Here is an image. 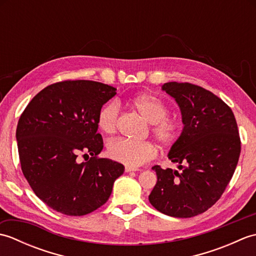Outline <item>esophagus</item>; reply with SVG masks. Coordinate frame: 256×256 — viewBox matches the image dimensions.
Returning <instances> with one entry per match:
<instances>
[{
    "mask_svg": "<svg viewBox=\"0 0 256 256\" xmlns=\"http://www.w3.org/2000/svg\"><path fill=\"white\" fill-rule=\"evenodd\" d=\"M140 170L136 167H131V166H125V172H138Z\"/></svg>",
    "mask_w": 256,
    "mask_h": 256,
    "instance_id": "1",
    "label": "esophagus"
}]
</instances>
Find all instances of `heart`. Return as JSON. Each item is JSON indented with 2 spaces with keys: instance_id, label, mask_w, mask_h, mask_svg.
Returning <instances> with one entry per match:
<instances>
[{
  "instance_id": "obj_1",
  "label": "heart",
  "mask_w": 256,
  "mask_h": 256,
  "mask_svg": "<svg viewBox=\"0 0 256 256\" xmlns=\"http://www.w3.org/2000/svg\"><path fill=\"white\" fill-rule=\"evenodd\" d=\"M130 106L150 124V133L162 145H170L179 138L182 123L175 118L166 116L168 108L158 98L142 94L133 98ZM120 108L116 102H108L98 113L96 123L103 133L116 132ZM108 154L112 160L131 167H138L157 155L156 146L150 142H133L118 138L108 145Z\"/></svg>"
}]
</instances>
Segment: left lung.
Returning a JSON list of instances; mask_svg holds the SVG:
<instances>
[{
	"instance_id": "8db88e82",
	"label": "left lung",
	"mask_w": 256,
	"mask_h": 256,
	"mask_svg": "<svg viewBox=\"0 0 256 256\" xmlns=\"http://www.w3.org/2000/svg\"><path fill=\"white\" fill-rule=\"evenodd\" d=\"M162 89L182 111L184 130L168 154L178 170L155 165L157 182L148 196L155 209L175 218H192L220 199L241 153L231 108L202 86L166 82Z\"/></svg>"
}]
</instances>
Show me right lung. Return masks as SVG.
Here are the masks:
<instances>
[{
  "label": "right lung",
  "mask_w": 256,
  "mask_h": 256,
  "mask_svg": "<svg viewBox=\"0 0 256 256\" xmlns=\"http://www.w3.org/2000/svg\"><path fill=\"white\" fill-rule=\"evenodd\" d=\"M116 94L96 81H60L38 92L22 113L16 128L22 172L57 212L84 216L100 208L124 172L120 162L98 157L103 148L98 113ZM79 154L90 160L80 163Z\"/></svg>",
  "instance_id": "add662e5"
}]
</instances>
